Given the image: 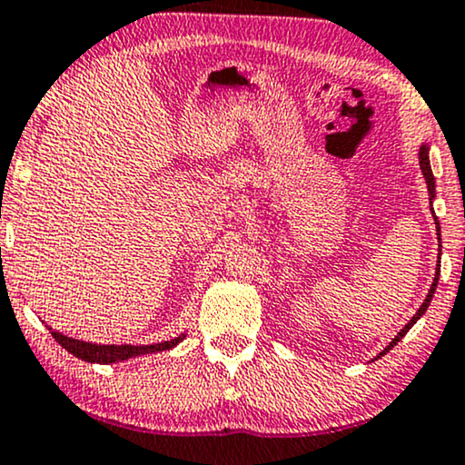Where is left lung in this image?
Instances as JSON below:
<instances>
[{
    "mask_svg": "<svg viewBox=\"0 0 465 465\" xmlns=\"http://www.w3.org/2000/svg\"><path fill=\"white\" fill-rule=\"evenodd\" d=\"M420 168H421V174H424V179H426V185H429V194H430V199H435V179H433V170H430V162H429V146H426V143H424V146H421V148H420ZM435 225H437V232H440V223H435ZM437 280H440V264H437V271H435V280H433V284H430V291H429V295H426V300H424V303H421V306H420V311L413 314V319H411V322H409L407 325H404V328H402V330H400V332H398V336H396V339H393V341H391V343H389V345H387V348L381 351V356H385V354H387V351H389V350H391V348H393V345H396V343H398V341H400V339H402V336H404V334H407L411 328H413V323H415V322H418V319L421 317V314H424V312H426V308H429V303H430V300H433V295H435V288H437ZM381 356H378V359H381Z\"/></svg>",
    "mask_w": 465,
    "mask_h": 465,
    "instance_id": "1",
    "label": "left lung"
}]
</instances>
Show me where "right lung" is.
Returning <instances> with one entry per match:
<instances>
[{
	"label": "right lung",
	"mask_w": 465,
	"mask_h": 465,
	"mask_svg": "<svg viewBox=\"0 0 465 465\" xmlns=\"http://www.w3.org/2000/svg\"><path fill=\"white\" fill-rule=\"evenodd\" d=\"M52 336L56 339V343H61L69 354L78 356V359L87 362H100V365H111V362L133 359V356L153 354V351H163V350L174 348V345L183 341L185 334L174 336V339L163 341V343H154V345H95V343H87V341H78V339H72V336L54 332V330H52Z\"/></svg>",
	"instance_id": "add662e5"
}]
</instances>
